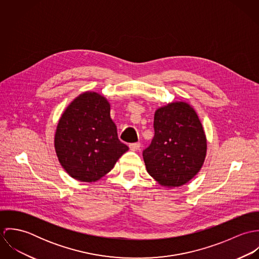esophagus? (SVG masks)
Returning <instances> with one entry per match:
<instances>
[{
  "label": "esophagus",
  "instance_id": "obj_1",
  "mask_svg": "<svg viewBox=\"0 0 259 259\" xmlns=\"http://www.w3.org/2000/svg\"><path fill=\"white\" fill-rule=\"evenodd\" d=\"M141 147H142V145H141L140 143H135V144H131V145H130L131 150H134V151L139 150V149L141 148Z\"/></svg>",
  "mask_w": 259,
  "mask_h": 259
}]
</instances>
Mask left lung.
Wrapping results in <instances>:
<instances>
[{
	"label": "left lung",
	"mask_w": 259,
	"mask_h": 259,
	"mask_svg": "<svg viewBox=\"0 0 259 259\" xmlns=\"http://www.w3.org/2000/svg\"><path fill=\"white\" fill-rule=\"evenodd\" d=\"M154 137L143 152L148 175L166 187H178L192 180L206 155V137L194 109L175 102L154 113Z\"/></svg>",
	"instance_id": "obj_1"
}]
</instances>
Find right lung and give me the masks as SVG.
Masks as SVG:
<instances>
[{"instance_id":"right-lung-1","label":"right lung","mask_w":259,"mask_h":259,"mask_svg":"<svg viewBox=\"0 0 259 259\" xmlns=\"http://www.w3.org/2000/svg\"><path fill=\"white\" fill-rule=\"evenodd\" d=\"M111 105L96 92H85L67 107L55 134L61 165L74 180L97 182L128 150L117 138Z\"/></svg>"}]
</instances>
